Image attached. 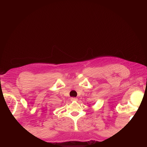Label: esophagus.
<instances>
[{
    "instance_id": "34e87169",
    "label": "esophagus",
    "mask_w": 147,
    "mask_h": 147,
    "mask_svg": "<svg viewBox=\"0 0 147 147\" xmlns=\"http://www.w3.org/2000/svg\"><path fill=\"white\" fill-rule=\"evenodd\" d=\"M70 100H71V101H77L78 99L77 98V97H71Z\"/></svg>"
}]
</instances>
